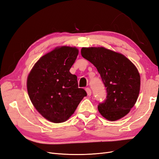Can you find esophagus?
Masks as SVG:
<instances>
[{"label":"esophagus","mask_w":159,"mask_h":159,"mask_svg":"<svg viewBox=\"0 0 159 159\" xmlns=\"http://www.w3.org/2000/svg\"><path fill=\"white\" fill-rule=\"evenodd\" d=\"M85 91H86V92H87V94L88 96H90L91 95V91L89 88H85Z\"/></svg>","instance_id":"obj_1"}]
</instances>
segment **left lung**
<instances>
[{"label": "left lung", "instance_id": "1", "mask_svg": "<svg viewBox=\"0 0 159 159\" xmlns=\"http://www.w3.org/2000/svg\"><path fill=\"white\" fill-rule=\"evenodd\" d=\"M81 54L97 68L106 88V99L99 103V112L111 121L125 116L140 91L141 78L136 66L124 55L103 47L82 48Z\"/></svg>", "mask_w": 159, "mask_h": 159}]
</instances>
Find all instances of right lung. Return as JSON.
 Returning <instances> with one entry per match:
<instances>
[{"label":"right lung","instance_id":"right-lung-1","mask_svg":"<svg viewBox=\"0 0 159 159\" xmlns=\"http://www.w3.org/2000/svg\"><path fill=\"white\" fill-rule=\"evenodd\" d=\"M75 47L61 46L41 57L27 79L28 93L43 117L59 123L74 113L86 91L78 88L75 75L70 70L78 55Z\"/></svg>","mask_w":159,"mask_h":159}]
</instances>
